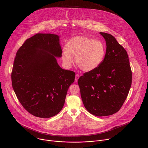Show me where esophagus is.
Segmentation results:
<instances>
[{
	"label": "esophagus",
	"instance_id": "esophagus-1",
	"mask_svg": "<svg viewBox=\"0 0 148 148\" xmlns=\"http://www.w3.org/2000/svg\"><path fill=\"white\" fill-rule=\"evenodd\" d=\"M79 78V75L78 74H76L75 76V82H77Z\"/></svg>",
	"mask_w": 148,
	"mask_h": 148
}]
</instances>
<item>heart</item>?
I'll use <instances>...</instances> for the list:
<instances>
[{
  "label": "heart",
  "mask_w": 148,
  "mask_h": 148,
  "mask_svg": "<svg viewBox=\"0 0 148 148\" xmlns=\"http://www.w3.org/2000/svg\"><path fill=\"white\" fill-rule=\"evenodd\" d=\"M106 54L104 43L99 40L77 36L66 42L65 50L62 53V59L65 66L69 67L73 63L82 71L89 72L97 68Z\"/></svg>",
  "instance_id": "b5f03b06"
}]
</instances>
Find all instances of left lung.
I'll use <instances>...</instances> for the list:
<instances>
[{"instance_id": "obj_1", "label": "left lung", "mask_w": 148, "mask_h": 148, "mask_svg": "<svg viewBox=\"0 0 148 148\" xmlns=\"http://www.w3.org/2000/svg\"><path fill=\"white\" fill-rule=\"evenodd\" d=\"M106 45L104 60L78 80L85 108L96 116L117 112L127 99L132 75L126 50L112 35L100 32Z\"/></svg>"}]
</instances>
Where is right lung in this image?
<instances>
[{
  "label": "right lung",
  "instance_id": "obj_1",
  "mask_svg": "<svg viewBox=\"0 0 148 148\" xmlns=\"http://www.w3.org/2000/svg\"><path fill=\"white\" fill-rule=\"evenodd\" d=\"M59 36L37 34L27 39L17 51L11 73L14 90L30 114L47 119L63 107L75 73L62 69L56 58L62 56Z\"/></svg>",
  "mask_w": 148,
  "mask_h": 148
}]
</instances>
